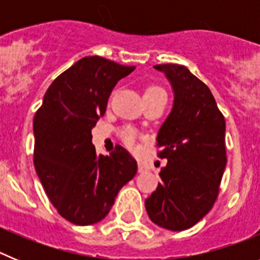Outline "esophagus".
Instances as JSON below:
<instances>
[{
  "label": "esophagus",
  "mask_w": 260,
  "mask_h": 260,
  "mask_svg": "<svg viewBox=\"0 0 260 260\" xmlns=\"http://www.w3.org/2000/svg\"><path fill=\"white\" fill-rule=\"evenodd\" d=\"M147 171H148V168H147L146 165L142 164V162H138V172H139V173H144V172Z\"/></svg>",
  "instance_id": "1"
}]
</instances>
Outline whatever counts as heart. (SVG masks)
Masks as SVG:
<instances>
[{
    "mask_svg": "<svg viewBox=\"0 0 260 260\" xmlns=\"http://www.w3.org/2000/svg\"><path fill=\"white\" fill-rule=\"evenodd\" d=\"M151 96H165V91L162 87L157 86V84H150L144 89V98H151ZM121 138L125 142V144L130 148H135L137 144V133L133 128H123L121 130Z\"/></svg>",
    "mask_w": 260,
    "mask_h": 260,
    "instance_id": "1",
    "label": "heart"
}]
</instances>
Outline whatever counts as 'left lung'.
Masks as SVG:
<instances>
[{
    "mask_svg": "<svg viewBox=\"0 0 260 260\" xmlns=\"http://www.w3.org/2000/svg\"><path fill=\"white\" fill-rule=\"evenodd\" d=\"M155 69L172 83L174 103L156 138L157 156L168 164L146 210L158 226L185 231L210 212L219 195L226 165L225 118L210 88L189 69L177 63Z\"/></svg>",
    "mask_w": 260,
    "mask_h": 260,
    "instance_id": "8db88e82",
    "label": "left lung"
}]
</instances>
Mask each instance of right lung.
I'll use <instances>...</instances> for the list:
<instances>
[{
	"label": "right lung",
	"instance_id": "right-lung-1",
	"mask_svg": "<svg viewBox=\"0 0 260 260\" xmlns=\"http://www.w3.org/2000/svg\"><path fill=\"white\" fill-rule=\"evenodd\" d=\"M134 69L100 56L80 58L53 80L35 114L36 173L57 212L73 224L104 219L137 173V161L123 147L98 156L91 135L112 89Z\"/></svg>",
	"mask_w": 260,
	"mask_h": 260
}]
</instances>
